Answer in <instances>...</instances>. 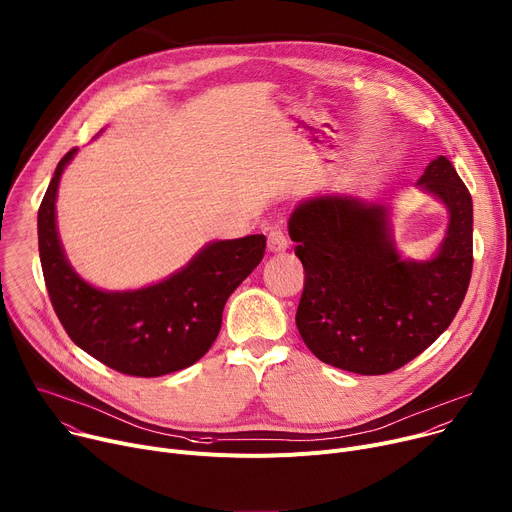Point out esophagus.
Wrapping results in <instances>:
<instances>
[{
	"instance_id": "esophagus-1",
	"label": "esophagus",
	"mask_w": 512,
	"mask_h": 512,
	"mask_svg": "<svg viewBox=\"0 0 512 512\" xmlns=\"http://www.w3.org/2000/svg\"><path fill=\"white\" fill-rule=\"evenodd\" d=\"M266 248L270 254H281L289 248V240L287 235L281 231V229H272L268 233V240H266Z\"/></svg>"
}]
</instances>
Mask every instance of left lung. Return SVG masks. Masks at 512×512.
<instances>
[{
    "mask_svg": "<svg viewBox=\"0 0 512 512\" xmlns=\"http://www.w3.org/2000/svg\"><path fill=\"white\" fill-rule=\"evenodd\" d=\"M418 188L447 209L437 252L404 258L391 229L398 188L375 199L350 192L309 196L289 217L305 283L297 330L322 363L383 375L416 359L453 322L474 264V205L445 155L432 160Z\"/></svg>",
    "mask_w": 512,
    "mask_h": 512,
    "instance_id": "8db88e82",
    "label": "left lung"
}]
</instances>
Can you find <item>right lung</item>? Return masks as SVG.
<instances>
[{"label": "right lung", "mask_w": 512, "mask_h": 512, "mask_svg": "<svg viewBox=\"0 0 512 512\" xmlns=\"http://www.w3.org/2000/svg\"><path fill=\"white\" fill-rule=\"evenodd\" d=\"M77 149L63 155L38 209V254L51 303L69 338L106 367L162 377L194 365L221 330L229 295L260 264L264 235L215 240L160 283L104 291L75 272L57 229V192Z\"/></svg>", "instance_id": "right-lung-1"}]
</instances>
